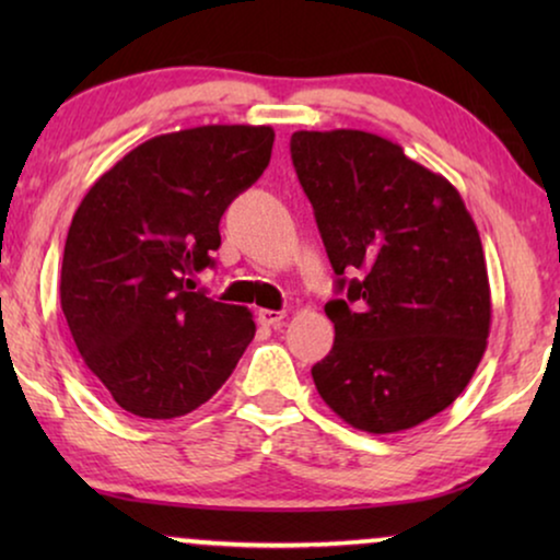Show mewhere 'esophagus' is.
Here are the masks:
<instances>
[{"mask_svg":"<svg viewBox=\"0 0 560 560\" xmlns=\"http://www.w3.org/2000/svg\"><path fill=\"white\" fill-rule=\"evenodd\" d=\"M257 318H259V324H262V326H282V320H285V313L262 308L257 313Z\"/></svg>","mask_w":560,"mask_h":560,"instance_id":"34e87169","label":"esophagus"}]
</instances>
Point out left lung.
Wrapping results in <instances>:
<instances>
[{"label":"left lung","instance_id":"8db88e82","mask_svg":"<svg viewBox=\"0 0 560 560\" xmlns=\"http://www.w3.org/2000/svg\"><path fill=\"white\" fill-rule=\"evenodd\" d=\"M298 180L316 213L336 293L318 395L366 433L446 410L485 357L492 301L477 224L458 190L400 144L362 129L295 132Z\"/></svg>","mask_w":560,"mask_h":560}]
</instances>
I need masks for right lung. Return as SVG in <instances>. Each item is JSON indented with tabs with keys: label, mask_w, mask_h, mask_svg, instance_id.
I'll list each match as a JSON object with an SVG mask.
<instances>
[{
	"label": "right lung",
	"mask_w": 560,
	"mask_h": 560,
	"mask_svg": "<svg viewBox=\"0 0 560 560\" xmlns=\"http://www.w3.org/2000/svg\"><path fill=\"white\" fill-rule=\"evenodd\" d=\"M270 127L160 135L106 171L73 213L60 308L83 364L121 410L171 420L203 405L255 339L242 305L194 293L226 206L265 173Z\"/></svg>",
	"instance_id": "obj_1"
}]
</instances>
